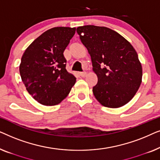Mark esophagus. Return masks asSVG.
Wrapping results in <instances>:
<instances>
[{
	"instance_id": "34e87169",
	"label": "esophagus",
	"mask_w": 160,
	"mask_h": 160,
	"mask_svg": "<svg viewBox=\"0 0 160 160\" xmlns=\"http://www.w3.org/2000/svg\"><path fill=\"white\" fill-rule=\"evenodd\" d=\"M79 74H80V76H82V77H84V76L87 75V72H86V71H84V72H80Z\"/></svg>"
}]
</instances>
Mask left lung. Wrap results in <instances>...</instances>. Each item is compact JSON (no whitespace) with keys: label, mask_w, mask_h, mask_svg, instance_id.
<instances>
[{"label":"left lung","mask_w":160,"mask_h":160,"mask_svg":"<svg viewBox=\"0 0 160 160\" xmlns=\"http://www.w3.org/2000/svg\"><path fill=\"white\" fill-rule=\"evenodd\" d=\"M76 32L88 50L98 84L92 88L98 102L119 108L132 100L142 82V66L131 43L106 27L84 25Z\"/></svg>","instance_id":"8db88e82"}]
</instances>
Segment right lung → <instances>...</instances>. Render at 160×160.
<instances>
[{
  "label": "right lung",
  "instance_id": "add662e5",
  "mask_svg": "<svg viewBox=\"0 0 160 160\" xmlns=\"http://www.w3.org/2000/svg\"><path fill=\"white\" fill-rule=\"evenodd\" d=\"M75 28L57 27L38 37L24 52L19 65L23 84L39 103L55 106L68 95L76 78L68 73L63 52Z\"/></svg>",
  "mask_w": 160,
  "mask_h": 160
}]
</instances>
